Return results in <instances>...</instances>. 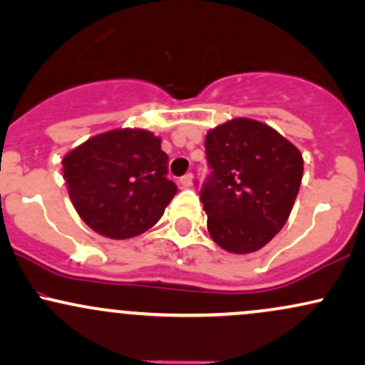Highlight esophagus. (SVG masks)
Segmentation results:
<instances>
[{
    "mask_svg": "<svg viewBox=\"0 0 365 365\" xmlns=\"http://www.w3.org/2000/svg\"><path fill=\"white\" fill-rule=\"evenodd\" d=\"M180 183H182V187H192V183H194V175L192 173L183 175V177L180 178Z\"/></svg>",
    "mask_w": 365,
    "mask_h": 365,
    "instance_id": "esophagus-1",
    "label": "esophagus"
}]
</instances>
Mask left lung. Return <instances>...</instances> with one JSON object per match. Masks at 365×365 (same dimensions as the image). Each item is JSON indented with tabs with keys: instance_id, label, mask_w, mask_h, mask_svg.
<instances>
[{
	"instance_id": "obj_1",
	"label": "left lung",
	"mask_w": 365,
	"mask_h": 365,
	"mask_svg": "<svg viewBox=\"0 0 365 365\" xmlns=\"http://www.w3.org/2000/svg\"><path fill=\"white\" fill-rule=\"evenodd\" d=\"M211 175L200 190L209 235L232 254L262 249L283 228L299 194L304 159L269 125L230 120L209 130Z\"/></svg>"
}]
</instances>
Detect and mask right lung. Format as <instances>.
<instances>
[{
  "label": "right lung",
  "mask_w": 365,
  "mask_h": 365,
  "mask_svg": "<svg viewBox=\"0 0 365 365\" xmlns=\"http://www.w3.org/2000/svg\"><path fill=\"white\" fill-rule=\"evenodd\" d=\"M63 178L83 223L123 240L159 221L177 185L166 178L161 139L140 128L99 133L63 158Z\"/></svg>",
  "instance_id": "obj_1"
}]
</instances>
